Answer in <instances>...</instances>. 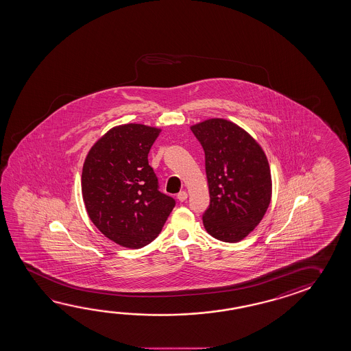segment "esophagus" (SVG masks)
Wrapping results in <instances>:
<instances>
[{
    "label": "esophagus",
    "instance_id": "obj_1",
    "mask_svg": "<svg viewBox=\"0 0 351 351\" xmlns=\"http://www.w3.org/2000/svg\"><path fill=\"white\" fill-rule=\"evenodd\" d=\"M177 197H178L179 202H185L186 197H188V194H186V191H179Z\"/></svg>",
    "mask_w": 351,
    "mask_h": 351
}]
</instances>
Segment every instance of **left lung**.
Segmentation results:
<instances>
[{
	"mask_svg": "<svg viewBox=\"0 0 351 351\" xmlns=\"http://www.w3.org/2000/svg\"><path fill=\"white\" fill-rule=\"evenodd\" d=\"M205 152L210 205L202 215L208 234L234 243L262 221L271 200V173L261 145L230 120L191 126Z\"/></svg>",
	"mask_w": 351,
	"mask_h": 351,
	"instance_id": "1",
	"label": "left lung"
}]
</instances>
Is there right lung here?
<instances>
[{
  "label": "right lung",
  "instance_id": "obj_1",
  "mask_svg": "<svg viewBox=\"0 0 351 351\" xmlns=\"http://www.w3.org/2000/svg\"><path fill=\"white\" fill-rule=\"evenodd\" d=\"M160 129L143 124L112 128L89 149L82 169V196L89 219L125 248L155 239L176 205L158 191L149 152Z\"/></svg>",
  "mask_w": 351,
  "mask_h": 351
}]
</instances>
